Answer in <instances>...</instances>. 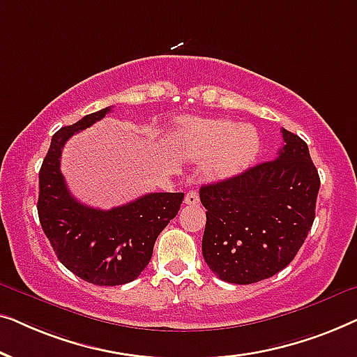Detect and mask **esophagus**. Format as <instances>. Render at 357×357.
Masks as SVG:
<instances>
[{
    "instance_id": "34e87169",
    "label": "esophagus",
    "mask_w": 357,
    "mask_h": 357,
    "mask_svg": "<svg viewBox=\"0 0 357 357\" xmlns=\"http://www.w3.org/2000/svg\"><path fill=\"white\" fill-rule=\"evenodd\" d=\"M199 203V195L197 190H190V192L185 195V204H190V206H195V204Z\"/></svg>"
}]
</instances>
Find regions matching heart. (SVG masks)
<instances>
[{"label": "heart", "mask_w": 357, "mask_h": 357, "mask_svg": "<svg viewBox=\"0 0 357 357\" xmlns=\"http://www.w3.org/2000/svg\"><path fill=\"white\" fill-rule=\"evenodd\" d=\"M175 139L188 158L208 159V172L218 178L243 172L260 153L258 131L227 119H188L177 126Z\"/></svg>", "instance_id": "heart-1"}]
</instances>
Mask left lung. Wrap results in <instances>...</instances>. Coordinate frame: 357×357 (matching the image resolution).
Masks as SVG:
<instances>
[{
    "label": "left lung",
    "instance_id": "obj_1",
    "mask_svg": "<svg viewBox=\"0 0 357 357\" xmlns=\"http://www.w3.org/2000/svg\"><path fill=\"white\" fill-rule=\"evenodd\" d=\"M278 158L203 185V258L219 280L252 284L294 260L315 219L319 170L304 139L282 128Z\"/></svg>",
    "mask_w": 357,
    "mask_h": 357
}]
</instances>
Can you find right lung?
<instances>
[{
	"label": "right lung",
	"mask_w": 357,
	"mask_h": 357,
	"mask_svg": "<svg viewBox=\"0 0 357 357\" xmlns=\"http://www.w3.org/2000/svg\"><path fill=\"white\" fill-rule=\"evenodd\" d=\"M109 112L110 107H105L58 130L38 172L37 211L43 232L58 260L97 286L136 280L153 257L155 238L177 216L183 202V193H148L104 211L73 197L60 170L63 146Z\"/></svg>",
	"instance_id": "obj_1"
}]
</instances>
